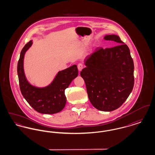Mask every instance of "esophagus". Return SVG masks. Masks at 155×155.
Segmentation results:
<instances>
[{
	"instance_id": "34e87169",
	"label": "esophagus",
	"mask_w": 155,
	"mask_h": 155,
	"mask_svg": "<svg viewBox=\"0 0 155 155\" xmlns=\"http://www.w3.org/2000/svg\"><path fill=\"white\" fill-rule=\"evenodd\" d=\"M78 71H81V70L83 69V68H84V65L82 64H81V63H79L78 64Z\"/></svg>"
}]
</instances>
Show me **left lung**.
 Listing matches in <instances>:
<instances>
[{
	"mask_svg": "<svg viewBox=\"0 0 155 155\" xmlns=\"http://www.w3.org/2000/svg\"><path fill=\"white\" fill-rule=\"evenodd\" d=\"M104 39L118 45L96 49L86 58V67L80 74L94 107L111 111L120 107L132 92L134 65L128 46L118 35H107Z\"/></svg>",
	"mask_w": 155,
	"mask_h": 155,
	"instance_id": "left-lung-1",
	"label": "left lung"
}]
</instances>
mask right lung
<instances>
[{
    "instance_id": "add662e5",
    "label": "right lung",
    "mask_w": 155,
    "mask_h": 155,
    "mask_svg": "<svg viewBox=\"0 0 155 155\" xmlns=\"http://www.w3.org/2000/svg\"><path fill=\"white\" fill-rule=\"evenodd\" d=\"M32 41L24 46L17 64V74L22 96L35 110L42 114H52L62 110L66 103L65 89L78 76L77 66L74 64L60 71L52 82L45 87H37L28 81L24 70V58Z\"/></svg>"
}]
</instances>
